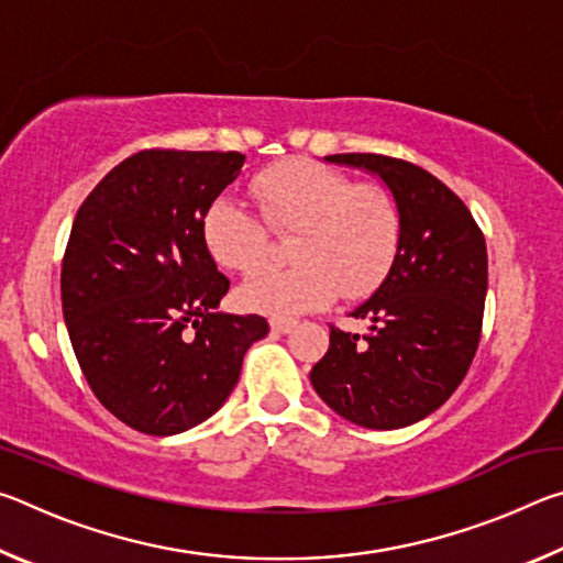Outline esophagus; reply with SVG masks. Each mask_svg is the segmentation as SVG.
Instances as JSON below:
<instances>
[{"label": "esophagus", "mask_w": 563, "mask_h": 563, "mask_svg": "<svg viewBox=\"0 0 563 563\" xmlns=\"http://www.w3.org/2000/svg\"><path fill=\"white\" fill-rule=\"evenodd\" d=\"M292 328H295V320H283V318L271 320V330L278 332V335H285V332H290Z\"/></svg>", "instance_id": "1"}]
</instances>
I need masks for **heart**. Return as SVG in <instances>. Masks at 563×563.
Segmentation results:
<instances>
[{
	"instance_id": "heart-1",
	"label": "heart",
	"mask_w": 563,
	"mask_h": 563,
	"mask_svg": "<svg viewBox=\"0 0 563 563\" xmlns=\"http://www.w3.org/2000/svg\"><path fill=\"white\" fill-rule=\"evenodd\" d=\"M251 194L265 223L275 231H295L288 268H268L247 278L238 300L243 308L271 318H295L377 288L399 245V213L387 190L355 186L338 170L283 164L263 170ZM208 253L228 271L251 273L268 253V231L241 201L221 198L203 218Z\"/></svg>"
}]
</instances>
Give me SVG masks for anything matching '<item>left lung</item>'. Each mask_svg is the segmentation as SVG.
<instances>
[{
	"mask_svg": "<svg viewBox=\"0 0 563 563\" xmlns=\"http://www.w3.org/2000/svg\"><path fill=\"white\" fill-rule=\"evenodd\" d=\"M325 164L383 180L399 213V245L379 288L350 312L365 335L330 328L310 383L332 412L367 430H399L440 409L479 345L487 245L440 178L379 154H335Z\"/></svg>",
	"mask_w": 563,
	"mask_h": 563,
	"instance_id": "left-lung-1",
	"label": "left lung"
}]
</instances>
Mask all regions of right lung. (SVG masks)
Returning <instances> with one entry per match:
<instances>
[{
  "label": "right lung",
  "mask_w": 563,
  "mask_h": 563,
  "mask_svg": "<svg viewBox=\"0 0 563 563\" xmlns=\"http://www.w3.org/2000/svg\"><path fill=\"white\" fill-rule=\"evenodd\" d=\"M245 164L238 151H139L74 218L64 322L93 395L131 430L170 437L216 415L241 377L261 316L218 312L231 280L203 218Z\"/></svg>",
  "instance_id": "add662e5"
}]
</instances>
